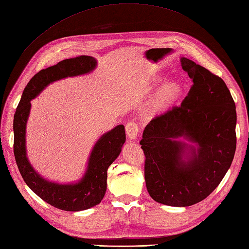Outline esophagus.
<instances>
[{"mask_svg": "<svg viewBox=\"0 0 249 249\" xmlns=\"http://www.w3.org/2000/svg\"><path fill=\"white\" fill-rule=\"evenodd\" d=\"M125 130H126L127 137L133 140L139 133V125L136 121H129V122L127 123L125 126Z\"/></svg>", "mask_w": 249, "mask_h": 249, "instance_id": "1", "label": "esophagus"}]
</instances>
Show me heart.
<instances>
[{
	"mask_svg": "<svg viewBox=\"0 0 249 249\" xmlns=\"http://www.w3.org/2000/svg\"><path fill=\"white\" fill-rule=\"evenodd\" d=\"M181 85L177 82H170L168 84L165 85L162 89L160 93H159V102L162 104H166L173 102L175 99L179 97L181 93Z\"/></svg>",
	"mask_w": 249,
	"mask_h": 249,
	"instance_id": "1",
	"label": "heart"
}]
</instances>
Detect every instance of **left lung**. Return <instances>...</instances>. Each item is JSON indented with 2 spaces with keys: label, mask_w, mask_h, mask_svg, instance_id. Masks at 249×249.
I'll return each instance as SVG.
<instances>
[{
  "label": "left lung",
  "mask_w": 249,
  "mask_h": 249,
  "mask_svg": "<svg viewBox=\"0 0 249 249\" xmlns=\"http://www.w3.org/2000/svg\"><path fill=\"white\" fill-rule=\"evenodd\" d=\"M181 64L193 85L181 105L150 121L140 144L150 196L165 205L185 207L207 197L231 167L237 146V112L220 76L187 58ZM182 137L198 147L180 142ZM187 148L191 156L184 161Z\"/></svg>",
  "instance_id": "8db88e82"
}]
</instances>
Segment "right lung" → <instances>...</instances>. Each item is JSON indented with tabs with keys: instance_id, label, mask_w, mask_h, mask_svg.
Here are the masks:
<instances>
[{
	"instance_id": "obj_1",
	"label": "right lung",
	"mask_w": 249,
	"mask_h": 249,
	"mask_svg": "<svg viewBox=\"0 0 249 249\" xmlns=\"http://www.w3.org/2000/svg\"><path fill=\"white\" fill-rule=\"evenodd\" d=\"M97 61L89 55L63 60L36 73L25 87L14 118V154L20 174L28 187L42 200L66 212H79L99 204L106 193L107 169L116 160L125 143V130L119 125L102 136L91 151L87 170L83 179L76 184L52 183L44 180L31 167L25 148V131L30 111V101L44 88L56 80L84 74L91 71Z\"/></svg>"
}]
</instances>
